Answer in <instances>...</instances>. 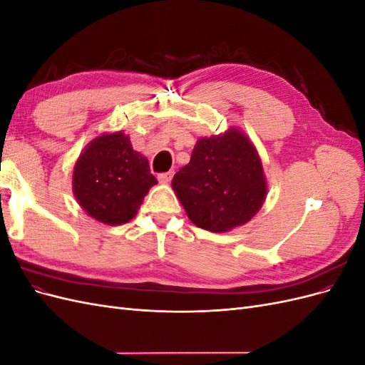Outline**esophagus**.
<instances>
[{
  "mask_svg": "<svg viewBox=\"0 0 365 365\" xmlns=\"http://www.w3.org/2000/svg\"><path fill=\"white\" fill-rule=\"evenodd\" d=\"M173 178V172L169 170V172H164V173H160L158 175V180L161 182H170V180Z\"/></svg>",
  "mask_w": 365,
  "mask_h": 365,
  "instance_id": "esophagus-1",
  "label": "esophagus"
}]
</instances>
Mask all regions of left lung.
Segmentation results:
<instances>
[{"mask_svg": "<svg viewBox=\"0 0 365 365\" xmlns=\"http://www.w3.org/2000/svg\"><path fill=\"white\" fill-rule=\"evenodd\" d=\"M172 187L192 222L213 233L247 224L267 197L259 153L236 128L197 140Z\"/></svg>", "mask_w": 365, "mask_h": 365, "instance_id": "left-lung-1", "label": "left lung"}]
</instances>
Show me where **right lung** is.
<instances>
[{"instance_id": "right-lung-1", "label": "right lung", "mask_w": 365, "mask_h": 365, "mask_svg": "<svg viewBox=\"0 0 365 365\" xmlns=\"http://www.w3.org/2000/svg\"><path fill=\"white\" fill-rule=\"evenodd\" d=\"M155 184L148 158L132 149L123 132L94 138L73 172L77 202L86 215L108 225L129 222Z\"/></svg>"}]
</instances>
